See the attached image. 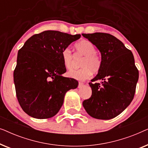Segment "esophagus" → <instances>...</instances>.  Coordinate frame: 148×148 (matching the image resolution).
I'll use <instances>...</instances> for the list:
<instances>
[{
    "mask_svg": "<svg viewBox=\"0 0 148 148\" xmlns=\"http://www.w3.org/2000/svg\"><path fill=\"white\" fill-rule=\"evenodd\" d=\"M84 83L79 82V86H78V88H82V87L84 86Z\"/></svg>",
    "mask_w": 148,
    "mask_h": 148,
    "instance_id": "obj_1",
    "label": "esophagus"
}]
</instances>
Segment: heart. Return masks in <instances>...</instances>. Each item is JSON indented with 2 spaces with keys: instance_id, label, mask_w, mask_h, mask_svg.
<instances>
[{
  "instance_id": "obj_1",
  "label": "heart",
  "mask_w": 148,
  "mask_h": 148,
  "mask_svg": "<svg viewBox=\"0 0 148 148\" xmlns=\"http://www.w3.org/2000/svg\"><path fill=\"white\" fill-rule=\"evenodd\" d=\"M75 48L78 54L84 56L81 62L83 67L77 71H70L68 75L80 82L88 79L92 76V71L97 72L100 67V60L95 53L96 47L94 44L87 40H82L75 44ZM61 57L62 63L66 69L71 70L74 66L73 56L69 48L62 51Z\"/></svg>"
}]
</instances>
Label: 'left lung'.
I'll return each instance as SVG.
<instances>
[{
    "mask_svg": "<svg viewBox=\"0 0 148 148\" xmlns=\"http://www.w3.org/2000/svg\"><path fill=\"white\" fill-rule=\"evenodd\" d=\"M101 53L98 73L89 83L92 96L83 102L93 118L108 120L120 114L132 102L139 71L133 53L116 37L96 32L82 34ZM101 82L99 83L98 81Z\"/></svg>",
    "mask_w": 148,
    "mask_h": 148,
    "instance_id": "1",
    "label": "left lung"
}]
</instances>
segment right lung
<instances>
[{"label":"right lung","instance_id":"add662e5","mask_svg":"<svg viewBox=\"0 0 148 148\" xmlns=\"http://www.w3.org/2000/svg\"><path fill=\"white\" fill-rule=\"evenodd\" d=\"M80 37L48 30L32 36L19 50L14 84L18 102L29 116H54L62 106L66 92L77 88V81L62 75L66 68L61 53Z\"/></svg>","mask_w":148,"mask_h":148}]
</instances>
